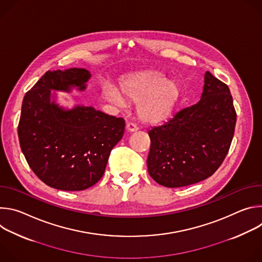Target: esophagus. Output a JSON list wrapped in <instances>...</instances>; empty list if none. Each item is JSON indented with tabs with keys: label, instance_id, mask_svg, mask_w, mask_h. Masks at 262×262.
Segmentation results:
<instances>
[{
	"label": "esophagus",
	"instance_id": "esophagus-1",
	"mask_svg": "<svg viewBox=\"0 0 262 262\" xmlns=\"http://www.w3.org/2000/svg\"><path fill=\"white\" fill-rule=\"evenodd\" d=\"M126 130H127V132H130V133L137 132V130H138V126H137L135 123L128 122V123L126 124Z\"/></svg>",
	"mask_w": 262,
	"mask_h": 262
}]
</instances>
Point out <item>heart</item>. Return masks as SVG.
Instances as JSON below:
<instances>
[{
    "instance_id": "1",
    "label": "heart",
    "mask_w": 262,
    "mask_h": 262,
    "mask_svg": "<svg viewBox=\"0 0 262 262\" xmlns=\"http://www.w3.org/2000/svg\"><path fill=\"white\" fill-rule=\"evenodd\" d=\"M121 90L106 82L102 92L112 103L123 106L126 98L137 102V114L143 121L159 122L167 118L180 97V89L159 71L136 73L123 80Z\"/></svg>"
}]
</instances>
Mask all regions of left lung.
<instances>
[{"label":"left lung","mask_w":262,"mask_h":262,"mask_svg":"<svg viewBox=\"0 0 262 262\" xmlns=\"http://www.w3.org/2000/svg\"><path fill=\"white\" fill-rule=\"evenodd\" d=\"M236 113L226 84L204 74L200 100L148 132V172L159 184L181 188L211 176L226 158Z\"/></svg>","instance_id":"1"}]
</instances>
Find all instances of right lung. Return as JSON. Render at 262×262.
<instances>
[{
	"label": "right lung",
	"instance_id": "obj_1",
	"mask_svg": "<svg viewBox=\"0 0 262 262\" xmlns=\"http://www.w3.org/2000/svg\"><path fill=\"white\" fill-rule=\"evenodd\" d=\"M90 79L85 68L50 70L23 100L21 151L33 172L57 190L83 191L94 185L125 129L123 118L91 105L60 104L58 92H83Z\"/></svg>",
	"mask_w": 262,
	"mask_h": 262
}]
</instances>
